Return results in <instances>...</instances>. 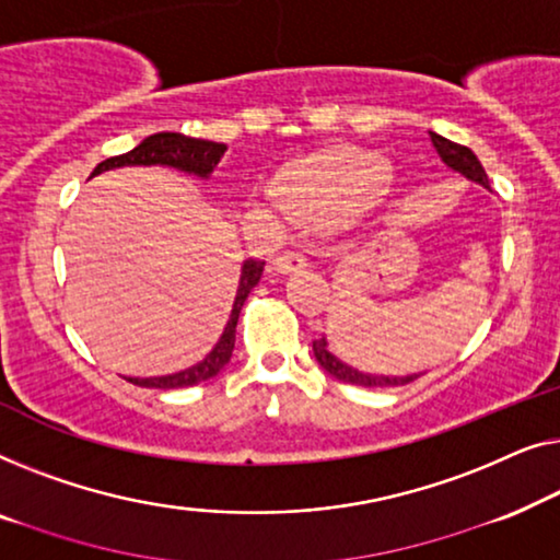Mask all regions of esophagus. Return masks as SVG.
I'll return each instance as SVG.
<instances>
[{"label":"esophagus","instance_id":"obj_1","mask_svg":"<svg viewBox=\"0 0 560 560\" xmlns=\"http://www.w3.org/2000/svg\"><path fill=\"white\" fill-rule=\"evenodd\" d=\"M304 266H306V256L299 254V250H287V254L273 258V271H279V273L304 269Z\"/></svg>","mask_w":560,"mask_h":560}]
</instances>
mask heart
<instances>
[{
  "instance_id": "heart-1",
  "label": "heart",
  "mask_w": 560,
  "mask_h": 560,
  "mask_svg": "<svg viewBox=\"0 0 560 560\" xmlns=\"http://www.w3.org/2000/svg\"><path fill=\"white\" fill-rule=\"evenodd\" d=\"M393 183V164L373 152H332L283 172L273 185L279 208L302 225H332L365 212Z\"/></svg>"
}]
</instances>
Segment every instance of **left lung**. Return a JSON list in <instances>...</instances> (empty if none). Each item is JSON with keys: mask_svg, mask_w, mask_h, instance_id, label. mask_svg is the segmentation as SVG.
Returning a JSON list of instances; mask_svg holds the SVG:
<instances>
[{"mask_svg": "<svg viewBox=\"0 0 560 560\" xmlns=\"http://www.w3.org/2000/svg\"><path fill=\"white\" fill-rule=\"evenodd\" d=\"M429 137H431V144H434V149L441 156V162H444L448 170L459 172L462 177L469 179V183H477V185H482L485 190H490V179H487V172H485L482 164H479L477 154L471 152L469 147L454 144V141L439 137V133H434V131H429ZM312 350H314V358H317L322 370H327V373L337 377L340 383L362 385V388H390V385H406V383H411V381H416V377L423 375V373H413V375L362 373V370L348 365V362H342L340 358L335 355V352H329V345H327L325 335H322L319 340L312 342Z\"/></svg>", "mask_w": 560, "mask_h": 560, "instance_id": "1", "label": "left lung"}]
</instances>
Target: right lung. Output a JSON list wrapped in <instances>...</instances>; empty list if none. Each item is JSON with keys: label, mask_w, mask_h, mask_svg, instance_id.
I'll use <instances>...</instances> for the list:
<instances>
[{"label": "right lung", "mask_w": 560, "mask_h": 560, "mask_svg": "<svg viewBox=\"0 0 560 560\" xmlns=\"http://www.w3.org/2000/svg\"><path fill=\"white\" fill-rule=\"evenodd\" d=\"M225 149L228 147L218 144V141L192 139L175 131H162V133H152V137H147L141 144L133 147L131 152L108 156V160H104L96 170H93L91 177H96L101 172H108V170H119V167H152V164H162V167H175L179 172H187V175L208 179L212 175V170L218 167L220 156L225 154ZM261 273H264V261H254V258L243 261L231 317H228L225 329L223 335H220V340L215 342V348H212L200 362H195L192 368H185L172 375L126 377V381L133 385H141V388L170 390V388H187V385H198L202 381L215 377L220 370L231 362L233 348H235V325H238L241 306L250 294V289L256 287L258 279H261Z\"/></svg>", "instance_id": "1"}]
</instances>
